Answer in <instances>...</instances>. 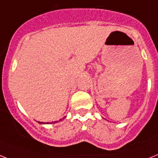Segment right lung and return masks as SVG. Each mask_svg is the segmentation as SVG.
<instances>
[{
	"instance_id": "right-lung-1",
	"label": "right lung",
	"mask_w": 158,
	"mask_h": 158,
	"mask_svg": "<svg viewBox=\"0 0 158 158\" xmlns=\"http://www.w3.org/2000/svg\"><path fill=\"white\" fill-rule=\"evenodd\" d=\"M54 123H56V122H54ZM39 123H40V124H42V123L44 124V123H41V122H39ZM52 123H53V122H52ZM46 124H48V123H46Z\"/></svg>"
}]
</instances>
